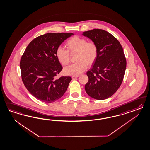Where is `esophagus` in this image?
I'll list each match as a JSON object with an SVG mask.
<instances>
[{"label": "esophagus", "mask_w": 150, "mask_h": 150, "mask_svg": "<svg viewBox=\"0 0 150 150\" xmlns=\"http://www.w3.org/2000/svg\"><path fill=\"white\" fill-rule=\"evenodd\" d=\"M78 77V76H72V79H75Z\"/></svg>", "instance_id": "34e87169"}]
</instances>
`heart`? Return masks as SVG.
<instances>
[{
  "label": "heart",
  "instance_id": "1",
  "mask_svg": "<svg viewBox=\"0 0 150 150\" xmlns=\"http://www.w3.org/2000/svg\"><path fill=\"white\" fill-rule=\"evenodd\" d=\"M67 50L61 47L56 51V57L63 66H66L70 62L69 53L77 52L76 61L77 62L65 68L63 72L69 76H76L83 72L96 60L98 54L97 45L93 42H88L87 40L77 36H73L66 42Z\"/></svg>",
  "mask_w": 150,
  "mask_h": 150
}]
</instances>
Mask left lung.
Returning <instances> with one entry per match:
<instances>
[{"label": "left lung", "instance_id": "1", "mask_svg": "<svg viewBox=\"0 0 150 150\" xmlns=\"http://www.w3.org/2000/svg\"><path fill=\"white\" fill-rule=\"evenodd\" d=\"M97 45L98 54L92 67L87 73L85 85L88 96L97 100L111 97L121 86L126 67L123 48L111 34L95 29L82 34Z\"/></svg>", "mask_w": 150, "mask_h": 150}]
</instances>
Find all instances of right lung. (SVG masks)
<instances>
[{"mask_svg":"<svg viewBox=\"0 0 150 150\" xmlns=\"http://www.w3.org/2000/svg\"><path fill=\"white\" fill-rule=\"evenodd\" d=\"M73 33H47L34 39L25 49L20 62L22 81L28 91L41 102L52 103L67 89L72 78L56 79L62 66L56 55L57 48Z\"/></svg>","mask_w":150,"mask_h":150,"instance_id":"add662e5","label":"right lung"}]
</instances>
